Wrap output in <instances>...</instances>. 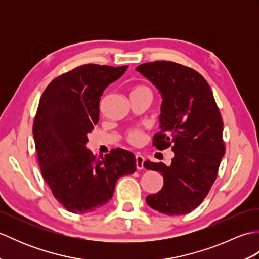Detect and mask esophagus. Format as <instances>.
Masks as SVG:
<instances>
[{
  "mask_svg": "<svg viewBox=\"0 0 259 259\" xmlns=\"http://www.w3.org/2000/svg\"><path fill=\"white\" fill-rule=\"evenodd\" d=\"M144 162H145V158L142 157L140 153H137V155H136V167H137V169L144 168Z\"/></svg>",
  "mask_w": 259,
  "mask_h": 259,
  "instance_id": "1",
  "label": "esophagus"
}]
</instances>
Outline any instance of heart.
<instances>
[{
  "mask_svg": "<svg viewBox=\"0 0 259 259\" xmlns=\"http://www.w3.org/2000/svg\"><path fill=\"white\" fill-rule=\"evenodd\" d=\"M142 92L150 93V95H152L151 90L148 87H146V85H139V87L135 88L131 95H134V93H142ZM144 136H145V134H144V131H142L141 129L133 128V129H129L128 131H126L125 135H124V138H125L126 141L129 142L130 145L138 146L140 142L142 141V139H144Z\"/></svg>",
  "mask_w": 259,
  "mask_h": 259,
  "instance_id": "b5f03b06",
  "label": "heart"
}]
</instances>
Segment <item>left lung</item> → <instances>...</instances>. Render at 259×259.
Masks as SVG:
<instances>
[{"label":"left lung","instance_id":"left-lung-1","mask_svg":"<svg viewBox=\"0 0 259 259\" xmlns=\"http://www.w3.org/2000/svg\"><path fill=\"white\" fill-rule=\"evenodd\" d=\"M162 96L160 131L152 145L171 147V164L146 160V169L160 171L163 187L146 201L159 212L186 214L200 205L217 178L225 155L223 119L212 91L196 70L171 61L137 67Z\"/></svg>","mask_w":259,"mask_h":259}]
</instances>
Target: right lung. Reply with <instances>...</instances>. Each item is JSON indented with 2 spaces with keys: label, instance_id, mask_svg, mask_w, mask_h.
Instances as JSON below:
<instances>
[{
  "label": "right lung",
  "instance_id": "obj_1",
  "mask_svg": "<svg viewBox=\"0 0 259 259\" xmlns=\"http://www.w3.org/2000/svg\"><path fill=\"white\" fill-rule=\"evenodd\" d=\"M128 65L83 64L50 82L33 122L37 160L54 198L73 213L100 209L111 199L117 180L136 170V158L112 149L100 159L87 149L88 133L99 121L106 88Z\"/></svg>",
  "mask_w": 259,
  "mask_h": 259
}]
</instances>
